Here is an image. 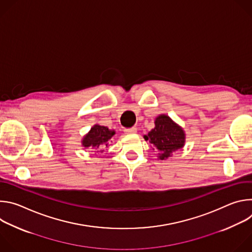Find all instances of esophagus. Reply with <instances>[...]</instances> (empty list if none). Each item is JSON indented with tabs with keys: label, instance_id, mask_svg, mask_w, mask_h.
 Returning <instances> with one entry per match:
<instances>
[{
	"label": "esophagus",
	"instance_id": "obj_1",
	"mask_svg": "<svg viewBox=\"0 0 252 252\" xmlns=\"http://www.w3.org/2000/svg\"><path fill=\"white\" fill-rule=\"evenodd\" d=\"M125 132L126 134H131V133H135L136 132V128L135 127H130V128H126L125 129Z\"/></svg>",
	"mask_w": 252,
	"mask_h": 252
}]
</instances>
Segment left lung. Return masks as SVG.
<instances>
[{
    "label": "left lung",
    "mask_w": 252,
    "mask_h": 252,
    "mask_svg": "<svg viewBox=\"0 0 252 252\" xmlns=\"http://www.w3.org/2000/svg\"><path fill=\"white\" fill-rule=\"evenodd\" d=\"M156 127L153 128L148 135H145L146 140L151 143L159 152V159H164L170 157L172 152L182 149L185 145V132L175 125L167 116L161 115L157 118Z\"/></svg>",
    "instance_id": "obj_1"
}]
</instances>
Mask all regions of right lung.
<instances>
[{
    "instance_id": "add662e5",
    "label": "right lung",
    "mask_w": 252,
    "mask_h": 252,
    "mask_svg": "<svg viewBox=\"0 0 252 252\" xmlns=\"http://www.w3.org/2000/svg\"><path fill=\"white\" fill-rule=\"evenodd\" d=\"M115 134V131L110 130L107 127L95 125L91 128V131L84 137L83 146L86 148L92 147L96 152H102L101 149L109 145V139Z\"/></svg>"
}]
</instances>
